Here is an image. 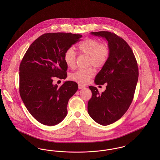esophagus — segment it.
<instances>
[{
  "label": "esophagus",
  "instance_id": "34e87169",
  "mask_svg": "<svg viewBox=\"0 0 160 160\" xmlns=\"http://www.w3.org/2000/svg\"><path fill=\"white\" fill-rule=\"evenodd\" d=\"M78 86H79V89H84V88H86V86L81 84H79Z\"/></svg>",
  "mask_w": 160,
  "mask_h": 160
}]
</instances>
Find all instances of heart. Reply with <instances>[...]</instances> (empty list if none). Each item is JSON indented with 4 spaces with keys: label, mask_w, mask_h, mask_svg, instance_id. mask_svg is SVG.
I'll return each instance as SVG.
<instances>
[{
    "label": "heart",
    "mask_w": 160,
    "mask_h": 160,
    "mask_svg": "<svg viewBox=\"0 0 160 160\" xmlns=\"http://www.w3.org/2000/svg\"><path fill=\"white\" fill-rule=\"evenodd\" d=\"M78 50L79 53L89 56V65L96 68L103 67L107 62L110 56V50L107 46L93 38H87L78 45ZM76 53L72 48H69L64 53L63 60L70 68H73L76 65ZM95 71L92 68L78 69L71 74L72 80L81 83H88L94 76Z\"/></svg>",
    "instance_id": "heart-1"
}]
</instances>
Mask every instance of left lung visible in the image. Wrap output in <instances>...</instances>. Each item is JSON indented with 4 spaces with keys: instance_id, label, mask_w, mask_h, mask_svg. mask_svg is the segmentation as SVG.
I'll list each match as a JSON object with an SVG mask.
<instances>
[{
    "instance_id": "left-lung-1",
    "label": "left lung",
    "mask_w": 160,
    "mask_h": 160,
    "mask_svg": "<svg viewBox=\"0 0 160 160\" xmlns=\"http://www.w3.org/2000/svg\"><path fill=\"white\" fill-rule=\"evenodd\" d=\"M91 34L107 39L110 56L95 78L97 85L106 84V90L100 93L96 87H89L92 96L88 110L95 122L107 126L119 119L129 108L138 81V69L132 50L121 37L109 31Z\"/></svg>"
}]
</instances>
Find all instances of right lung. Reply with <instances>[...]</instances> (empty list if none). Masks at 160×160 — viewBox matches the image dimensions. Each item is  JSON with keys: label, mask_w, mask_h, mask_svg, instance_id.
Wrapping results in <instances>:
<instances>
[{"label": "right lung", "mask_w": 160, "mask_h": 160, "mask_svg": "<svg viewBox=\"0 0 160 160\" xmlns=\"http://www.w3.org/2000/svg\"><path fill=\"white\" fill-rule=\"evenodd\" d=\"M81 37L71 32L44 34L31 44L23 57L19 68L20 94L28 112L41 124L56 125L67 114L69 99L78 85L69 81L58 87L52 82L55 77L67 78L64 53Z\"/></svg>", "instance_id": "1"}]
</instances>
